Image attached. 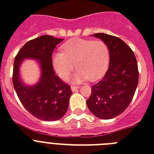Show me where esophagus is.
Returning a JSON list of instances; mask_svg holds the SVG:
<instances>
[{"label":"esophagus","mask_w":154,"mask_h":154,"mask_svg":"<svg viewBox=\"0 0 154 154\" xmlns=\"http://www.w3.org/2000/svg\"><path fill=\"white\" fill-rule=\"evenodd\" d=\"M71 91H76L78 90L79 88V86L71 85Z\"/></svg>","instance_id":"esophagus-1"}]
</instances>
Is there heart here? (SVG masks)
I'll return each instance as SVG.
<instances>
[{
  "label": "heart",
  "instance_id": "obj_1",
  "mask_svg": "<svg viewBox=\"0 0 154 154\" xmlns=\"http://www.w3.org/2000/svg\"><path fill=\"white\" fill-rule=\"evenodd\" d=\"M62 52L52 55V65L61 79H66L74 70L75 63L79 70L71 77L74 83L88 79H99L108 69L110 50L102 40L75 38L61 46Z\"/></svg>",
  "mask_w": 154,
  "mask_h": 154
}]
</instances>
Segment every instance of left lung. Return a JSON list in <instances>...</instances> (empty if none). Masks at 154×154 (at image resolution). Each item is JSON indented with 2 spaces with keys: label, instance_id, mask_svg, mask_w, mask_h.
Listing matches in <instances>:
<instances>
[{
  "label": "left lung",
  "instance_id": "8db88e82",
  "mask_svg": "<svg viewBox=\"0 0 154 154\" xmlns=\"http://www.w3.org/2000/svg\"><path fill=\"white\" fill-rule=\"evenodd\" d=\"M93 36L108 44L110 64L103 79L91 87L87 105L96 117L108 120L122 113L133 100L139 79L137 62L132 49L120 38L103 33Z\"/></svg>",
  "mask_w": 154,
  "mask_h": 154
}]
</instances>
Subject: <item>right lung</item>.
Masks as SVG:
<instances>
[{"label": "right lung", "instance_id": "add662e5", "mask_svg": "<svg viewBox=\"0 0 154 154\" xmlns=\"http://www.w3.org/2000/svg\"><path fill=\"white\" fill-rule=\"evenodd\" d=\"M63 39L42 35L29 40L15 57L13 84L24 108L38 119L53 121L65 115L72 94L71 87L58 75L52 65V54L56 46ZM26 57L38 59L41 63L42 78L34 87H26L19 79V66Z\"/></svg>", "mask_w": 154, "mask_h": 154}]
</instances>
